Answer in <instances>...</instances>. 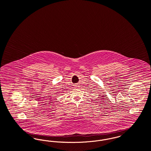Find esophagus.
<instances>
[{
  "label": "esophagus",
  "instance_id": "esophagus-1",
  "mask_svg": "<svg viewBox=\"0 0 151 151\" xmlns=\"http://www.w3.org/2000/svg\"><path fill=\"white\" fill-rule=\"evenodd\" d=\"M79 87V86H78V85H76V86H75V87Z\"/></svg>",
  "mask_w": 151,
  "mask_h": 151
}]
</instances>
